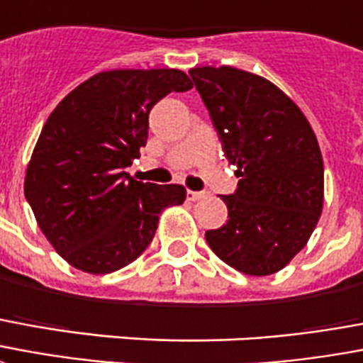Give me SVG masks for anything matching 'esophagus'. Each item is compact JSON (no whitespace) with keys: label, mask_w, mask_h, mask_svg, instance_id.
<instances>
[{"label":"esophagus","mask_w":363,"mask_h":363,"mask_svg":"<svg viewBox=\"0 0 363 363\" xmlns=\"http://www.w3.org/2000/svg\"><path fill=\"white\" fill-rule=\"evenodd\" d=\"M206 192H194V190H189L186 192V200H190V202H196V200H202V198H206Z\"/></svg>","instance_id":"obj_1"}]
</instances>
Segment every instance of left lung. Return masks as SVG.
Listing matches in <instances>:
<instances>
[{
    "label": "left lung",
    "instance_id": "1",
    "mask_svg": "<svg viewBox=\"0 0 363 363\" xmlns=\"http://www.w3.org/2000/svg\"><path fill=\"white\" fill-rule=\"evenodd\" d=\"M229 163V219L209 248L246 275H271L304 248L323 208V160L304 113L283 90L233 67L190 69Z\"/></svg>",
    "mask_w": 363,
    "mask_h": 363
}]
</instances>
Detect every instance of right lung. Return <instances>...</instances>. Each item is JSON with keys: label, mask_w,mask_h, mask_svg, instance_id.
<instances>
[{"label": "right lung", "mask_w": 363, "mask_h": 363, "mask_svg": "<svg viewBox=\"0 0 363 363\" xmlns=\"http://www.w3.org/2000/svg\"><path fill=\"white\" fill-rule=\"evenodd\" d=\"M179 69L99 72L77 86L40 133L24 196L45 238L72 267L111 273L150 246L160 213L186 198L181 184L134 181L125 171L147 140V115L186 92Z\"/></svg>", "instance_id": "1"}]
</instances>
